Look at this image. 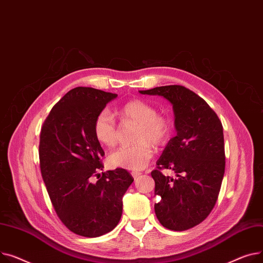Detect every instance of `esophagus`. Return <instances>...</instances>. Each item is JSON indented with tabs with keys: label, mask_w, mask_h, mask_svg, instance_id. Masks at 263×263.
I'll use <instances>...</instances> for the list:
<instances>
[{
	"label": "esophagus",
	"mask_w": 263,
	"mask_h": 263,
	"mask_svg": "<svg viewBox=\"0 0 263 263\" xmlns=\"http://www.w3.org/2000/svg\"><path fill=\"white\" fill-rule=\"evenodd\" d=\"M132 175H133V177H134V179L136 180L139 176L141 175V173L140 172H132Z\"/></svg>",
	"instance_id": "34e87169"
}]
</instances>
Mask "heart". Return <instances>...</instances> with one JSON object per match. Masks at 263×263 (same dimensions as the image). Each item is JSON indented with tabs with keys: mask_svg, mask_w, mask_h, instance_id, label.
Here are the masks:
<instances>
[{
	"mask_svg": "<svg viewBox=\"0 0 263 263\" xmlns=\"http://www.w3.org/2000/svg\"><path fill=\"white\" fill-rule=\"evenodd\" d=\"M120 116L124 122L138 124L135 145L122 146L108 156V163L112 167L139 171L146 166L153 157L154 146L164 145L172 126L164 115L157 114L155 107L142 100H132L120 108ZM95 135L98 141L105 146H114L118 142L119 127L115 117L108 111H101L95 121Z\"/></svg>",
	"mask_w": 263,
	"mask_h": 263,
	"instance_id": "heart-1",
	"label": "heart"
}]
</instances>
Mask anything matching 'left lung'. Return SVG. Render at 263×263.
Returning <instances> with one entry per match:
<instances>
[{
	"label": "left lung",
	"instance_id": "1",
	"mask_svg": "<svg viewBox=\"0 0 263 263\" xmlns=\"http://www.w3.org/2000/svg\"><path fill=\"white\" fill-rule=\"evenodd\" d=\"M160 96L173 105L177 135L170 140L151 173L155 180V213L160 224L182 231L202 223L213 209L225 172L222 123L210 106L193 91L171 85L139 91ZM171 168L177 179L164 177Z\"/></svg>",
	"mask_w": 263,
	"mask_h": 263
}]
</instances>
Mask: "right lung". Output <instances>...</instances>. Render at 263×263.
Instances as JSON below:
<instances>
[{
	"instance_id": "1",
	"label": "right lung",
	"mask_w": 263,
	"mask_h": 263,
	"mask_svg": "<svg viewBox=\"0 0 263 263\" xmlns=\"http://www.w3.org/2000/svg\"><path fill=\"white\" fill-rule=\"evenodd\" d=\"M117 97L76 87L52 108L40 133V170L53 207L68 229L87 238L118 225L123 195L134 181L125 168L99 173L105 153L95 135V121Z\"/></svg>"
}]
</instances>
